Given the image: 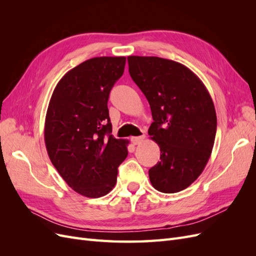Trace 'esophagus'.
<instances>
[{
	"label": "esophagus",
	"mask_w": 256,
	"mask_h": 256,
	"mask_svg": "<svg viewBox=\"0 0 256 256\" xmlns=\"http://www.w3.org/2000/svg\"><path fill=\"white\" fill-rule=\"evenodd\" d=\"M144 138H145L144 134L140 136H134V138H131V142H132L134 145H138V144L142 143Z\"/></svg>",
	"instance_id": "1"
}]
</instances>
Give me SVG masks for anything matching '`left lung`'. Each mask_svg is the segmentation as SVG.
Wrapping results in <instances>:
<instances>
[{
    "label": "left lung",
    "mask_w": 256,
    "mask_h": 256,
    "mask_svg": "<svg viewBox=\"0 0 256 256\" xmlns=\"http://www.w3.org/2000/svg\"><path fill=\"white\" fill-rule=\"evenodd\" d=\"M129 74L150 106L148 129L160 147V161L150 168L152 187L180 192L202 174L216 131L212 99L198 76L177 62L128 56Z\"/></svg>",
    "instance_id": "left-lung-1"
}]
</instances>
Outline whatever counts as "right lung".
I'll return each instance as SVG.
<instances>
[{"label":"right lung","instance_id":"right-lung-1","mask_svg":"<svg viewBox=\"0 0 256 256\" xmlns=\"http://www.w3.org/2000/svg\"><path fill=\"white\" fill-rule=\"evenodd\" d=\"M125 56H100L69 70L53 90L44 122L52 164L67 184L86 198L109 193L129 141L115 138L108 100L124 74Z\"/></svg>","mask_w":256,"mask_h":256}]
</instances>
